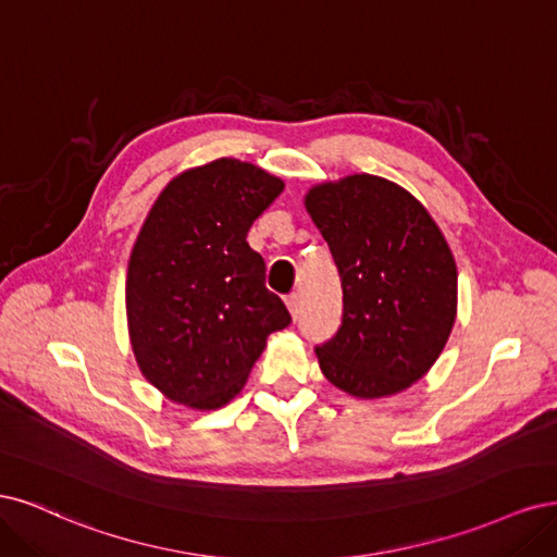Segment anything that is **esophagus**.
Masks as SVG:
<instances>
[{"mask_svg":"<svg viewBox=\"0 0 557 557\" xmlns=\"http://www.w3.org/2000/svg\"><path fill=\"white\" fill-rule=\"evenodd\" d=\"M286 308H289L292 317L296 319L298 312H300V296H298V294H289V296H286Z\"/></svg>","mask_w":557,"mask_h":557,"instance_id":"esophagus-1","label":"esophagus"}]
</instances>
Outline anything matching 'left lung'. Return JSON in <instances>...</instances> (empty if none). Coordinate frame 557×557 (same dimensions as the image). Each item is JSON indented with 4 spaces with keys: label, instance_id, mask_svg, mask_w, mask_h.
<instances>
[{
    "label": "left lung",
    "instance_id": "left-lung-1",
    "mask_svg": "<svg viewBox=\"0 0 557 557\" xmlns=\"http://www.w3.org/2000/svg\"><path fill=\"white\" fill-rule=\"evenodd\" d=\"M343 280V326L317 347L326 380L354 398L396 396L435 366L458 308L451 247L407 189L354 173L305 194Z\"/></svg>",
    "mask_w": 557,
    "mask_h": 557
}]
</instances>
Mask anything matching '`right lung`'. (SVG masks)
Instances as JSON below:
<instances>
[{"label":"right lung","mask_w":557,"mask_h":557,"mask_svg":"<svg viewBox=\"0 0 557 557\" xmlns=\"http://www.w3.org/2000/svg\"><path fill=\"white\" fill-rule=\"evenodd\" d=\"M284 183L240 159L187 169L157 196L127 271V324L143 376L177 405L238 396L271 333L292 324L265 289L247 231Z\"/></svg>","instance_id":"add662e5"}]
</instances>
